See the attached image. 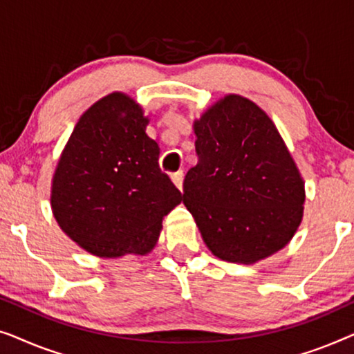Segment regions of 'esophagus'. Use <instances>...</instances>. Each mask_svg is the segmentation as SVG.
Returning a JSON list of instances; mask_svg holds the SVG:
<instances>
[{
    "instance_id": "34e87169",
    "label": "esophagus",
    "mask_w": 354,
    "mask_h": 354,
    "mask_svg": "<svg viewBox=\"0 0 354 354\" xmlns=\"http://www.w3.org/2000/svg\"><path fill=\"white\" fill-rule=\"evenodd\" d=\"M172 182L176 183V187L182 192V188H183V172L177 171L176 174H172Z\"/></svg>"
}]
</instances>
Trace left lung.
Here are the masks:
<instances>
[{
  "mask_svg": "<svg viewBox=\"0 0 354 354\" xmlns=\"http://www.w3.org/2000/svg\"><path fill=\"white\" fill-rule=\"evenodd\" d=\"M196 166L183 205L211 253L254 264L282 250L303 219L304 182L269 115L227 95L193 124Z\"/></svg>",
  "mask_w": 354,
  "mask_h": 354,
  "instance_id": "1",
  "label": "left lung"
}]
</instances>
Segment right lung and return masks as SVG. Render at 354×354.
I'll return each instance as SVG.
<instances>
[{
  "label": "right lung",
  "instance_id": "add662e5",
  "mask_svg": "<svg viewBox=\"0 0 354 354\" xmlns=\"http://www.w3.org/2000/svg\"><path fill=\"white\" fill-rule=\"evenodd\" d=\"M148 118L114 91L82 114L51 185V209L67 236L101 258L145 254L182 193L159 169Z\"/></svg>",
  "mask_w": 354,
  "mask_h": 354
}]
</instances>
